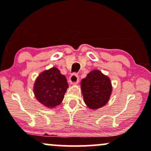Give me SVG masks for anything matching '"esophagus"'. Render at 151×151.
Segmentation results:
<instances>
[{"label": "esophagus", "instance_id": "34e87169", "mask_svg": "<svg viewBox=\"0 0 151 151\" xmlns=\"http://www.w3.org/2000/svg\"><path fill=\"white\" fill-rule=\"evenodd\" d=\"M79 76H78L77 74H72V75L70 76L69 81H70L71 84H77L78 81H79Z\"/></svg>", "mask_w": 151, "mask_h": 151}]
</instances>
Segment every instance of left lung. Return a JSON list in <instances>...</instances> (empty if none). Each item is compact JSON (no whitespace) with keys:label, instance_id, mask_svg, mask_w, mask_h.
Segmentation results:
<instances>
[{"label":"left lung","instance_id":"obj_1","mask_svg":"<svg viewBox=\"0 0 151 151\" xmlns=\"http://www.w3.org/2000/svg\"><path fill=\"white\" fill-rule=\"evenodd\" d=\"M81 89L84 103L94 110L106 104L112 92L110 79L96 70L90 72L82 79Z\"/></svg>","mask_w":151,"mask_h":151}]
</instances>
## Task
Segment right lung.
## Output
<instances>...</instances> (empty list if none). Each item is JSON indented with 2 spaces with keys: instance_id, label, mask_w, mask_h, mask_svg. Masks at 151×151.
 <instances>
[{
  "instance_id": "1",
  "label": "right lung",
  "mask_w": 151,
  "mask_h": 151,
  "mask_svg": "<svg viewBox=\"0 0 151 151\" xmlns=\"http://www.w3.org/2000/svg\"><path fill=\"white\" fill-rule=\"evenodd\" d=\"M68 86L65 76L58 68L52 67L38 76L33 90L37 101L45 106L52 109L62 103Z\"/></svg>"
}]
</instances>
